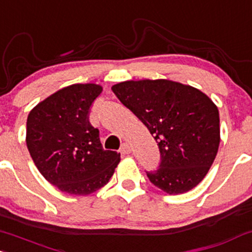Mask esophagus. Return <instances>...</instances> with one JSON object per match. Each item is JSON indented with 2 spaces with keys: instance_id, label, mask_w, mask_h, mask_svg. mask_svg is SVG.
<instances>
[{
  "instance_id": "34e87169",
  "label": "esophagus",
  "mask_w": 252,
  "mask_h": 252,
  "mask_svg": "<svg viewBox=\"0 0 252 252\" xmlns=\"http://www.w3.org/2000/svg\"><path fill=\"white\" fill-rule=\"evenodd\" d=\"M120 152L122 154H130L131 153V147L129 146V143H123V145L121 146Z\"/></svg>"
}]
</instances>
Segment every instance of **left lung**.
<instances>
[{"label":"left lung","instance_id":"1","mask_svg":"<svg viewBox=\"0 0 252 252\" xmlns=\"http://www.w3.org/2000/svg\"><path fill=\"white\" fill-rule=\"evenodd\" d=\"M111 90L159 146L161 162L147 172L149 181L170 195L200 184L220 145L219 110L212 99L192 86L166 79L130 80Z\"/></svg>","mask_w":252,"mask_h":252}]
</instances>
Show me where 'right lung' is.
Returning a JSON list of instances; mask_svg holds the SVG:
<instances>
[{
  "label": "right lung",
  "mask_w": 252,
  "mask_h": 252,
  "mask_svg": "<svg viewBox=\"0 0 252 252\" xmlns=\"http://www.w3.org/2000/svg\"><path fill=\"white\" fill-rule=\"evenodd\" d=\"M103 92L96 84H74L38 103L27 117L26 145L41 176L57 189L85 196L110 181L121 154L104 151L88 121Z\"/></svg>",
  "instance_id": "add662e5"
}]
</instances>
